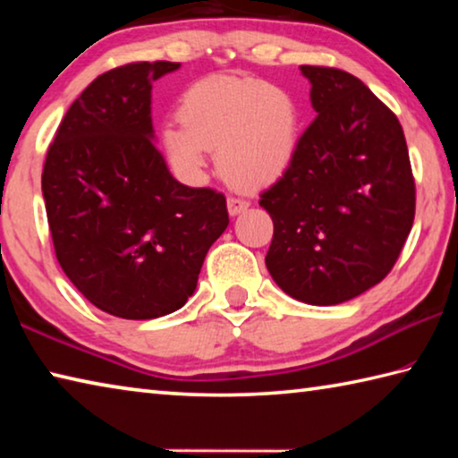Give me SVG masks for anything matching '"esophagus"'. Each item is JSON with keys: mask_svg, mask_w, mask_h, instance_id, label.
I'll return each instance as SVG.
<instances>
[{"mask_svg": "<svg viewBox=\"0 0 458 458\" xmlns=\"http://www.w3.org/2000/svg\"><path fill=\"white\" fill-rule=\"evenodd\" d=\"M248 206H250V201L244 199V198H236V196H230L228 198V212H230V216L242 214Z\"/></svg>", "mask_w": 458, "mask_h": 458, "instance_id": "esophagus-1", "label": "esophagus"}]
</instances>
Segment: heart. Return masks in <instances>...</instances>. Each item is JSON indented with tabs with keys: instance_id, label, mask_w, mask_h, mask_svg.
<instances>
[{
	"instance_id": "b5f03b06",
	"label": "heart",
	"mask_w": 458,
	"mask_h": 458,
	"mask_svg": "<svg viewBox=\"0 0 458 458\" xmlns=\"http://www.w3.org/2000/svg\"><path fill=\"white\" fill-rule=\"evenodd\" d=\"M159 143L175 174L199 180L208 151L218 172L238 188L276 182L299 145V106L289 90L262 81H199L183 92L180 123L159 129Z\"/></svg>"
}]
</instances>
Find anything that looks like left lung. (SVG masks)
I'll use <instances>...</instances> for the list:
<instances>
[{
	"label": "left lung",
	"instance_id": "8db88e82",
	"mask_svg": "<svg viewBox=\"0 0 458 458\" xmlns=\"http://www.w3.org/2000/svg\"><path fill=\"white\" fill-rule=\"evenodd\" d=\"M317 117L259 204L275 224L273 281L309 305H339L384 281L414 222L404 131L353 74L301 66Z\"/></svg>",
	"mask_w": 458,
	"mask_h": 458
}]
</instances>
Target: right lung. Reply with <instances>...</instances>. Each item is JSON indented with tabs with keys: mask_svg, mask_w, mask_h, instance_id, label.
Here are the masks:
<instances>
[{
	"mask_svg": "<svg viewBox=\"0 0 458 458\" xmlns=\"http://www.w3.org/2000/svg\"><path fill=\"white\" fill-rule=\"evenodd\" d=\"M180 62H135L92 81L46 155L42 196L64 275L121 319L185 305L210 246L228 226L226 198L188 188L155 147L153 82Z\"/></svg>",
	"mask_w": 458,
	"mask_h": 458,
	"instance_id": "1",
	"label": "right lung"
}]
</instances>
